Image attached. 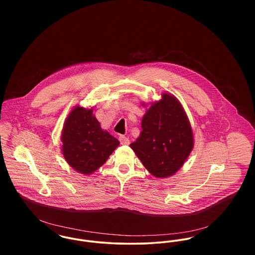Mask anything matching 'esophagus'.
Listing matches in <instances>:
<instances>
[{
	"label": "esophagus",
	"instance_id": "esophagus-1",
	"mask_svg": "<svg viewBox=\"0 0 255 255\" xmlns=\"http://www.w3.org/2000/svg\"><path fill=\"white\" fill-rule=\"evenodd\" d=\"M119 139H120L121 144H124V145L129 144V139H128L127 136H125V135H121V136L119 137Z\"/></svg>",
	"mask_w": 255,
	"mask_h": 255
}]
</instances>
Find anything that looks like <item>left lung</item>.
Wrapping results in <instances>:
<instances>
[{
  "label": "left lung",
  "instance_id": "obj_1",
  "mask_svg": "<svg viewBox=\"0 0 255 255\" xmlns=\"http://www.w3.org/2000/svg\"><path fill=\"white\" fill-rule=\"evenodd\" d=\"M139 137L130 144L150 174L156 178L174 175L193 147V135L181 103L170 94L148 109Z\"/></svg>",
  "mask_w": 255,
  "mask_h": 255
}]
</instances>
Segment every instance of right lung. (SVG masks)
<instances>
[{
  "label": "right lung",
  "instance_id": "add662e5",
  "mask_svg": "<svg viewBox=\"0 0 255 255\" xmlns=\"http://www.w3.org/2000/svg\"><path fill=\"white\" fill-rule=\"evenodd\" d=\"M61 139L65 159L84 175L99 169L120 144L117 138L101 128L92 109L79 106L67 118Z\"/></svg>",
  "mask_w": 255,
  "mask_h": 255
}]
</instances>
